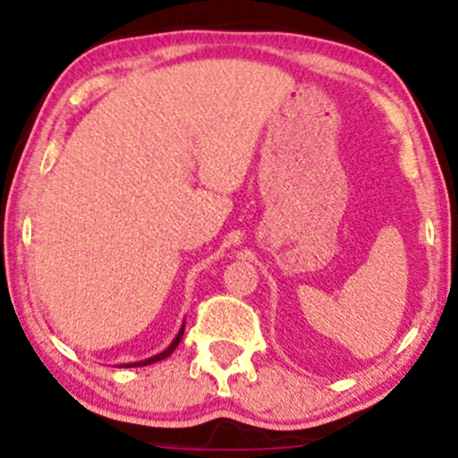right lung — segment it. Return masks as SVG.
Returning <instances> with one entry per match:
<instances>
[{
    "label": "right lung",
    "instance_id": "add662e5",
    "mask_svg": "<svg viewBox=\"0 0 458 458\" xmlns=\"http://www.w3.org/2000/svg\"><path fill=\"white\" fill-rule=\"evenodd\" d=\"M183 332H185V323L183 326H181V329H179V334H176L174 336V341L170 343L168 347L164 349V352L161 353H157V356H150V358H146V360H137V362H126V365H117V367H124V369H129V367H146V365H152V362H159V360H164V358H168L172 352H174L176 347H179V343H181V338H183Z\"/></svg>",
    "mask_w": 458,
    "mask_h": 458
}]
</instances>
